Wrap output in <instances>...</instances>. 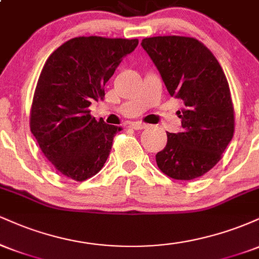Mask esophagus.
Here are the masks:
<instances>
[{"label":"esophagus","mask_w":259,"mask_h":259,"mask_svg":"<svg viewBox=\"0 0 259 259\" xmlns=\"http://www.w3.org/2000/svg\"><path fill=\"white\" fill-rule=\"evenodd\" d=\"M132 126H133L135 130H142V129H146L147 124L141 123V121H135V123L132 124Z\"/></svg>","instance_id":"obj_1"}]
</instances>
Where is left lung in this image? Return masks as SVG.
<instances>
[{"label":"left lung","mask_w":259,"mask_h":259,"mask_svg":"<svg viewBox=\"0 0 259 259\" xmlns=\"http://www.w3.org/2000/svg\"><path fill=\"white\" fill-rule=\"evenodd\" d=\"M170 96L183 100L181 133H167L156 154L160 170L192 180L210 170L234 135V107L228 80L213 53L194 37L154 36L141 42Z\"/></svg>","instance_id":"obj_1"}]
</instances>
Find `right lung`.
<instances>
[{
	"label": "right lung",
	"instance_id": "1",
	"mask_svg": "<svg viewBox=\"0 0 259 259\" xmlns=\"http://www.w3.org/2000/svg\"><path fill=\"white\" fill-rule=\"evenodd\" d=\"M138 38H70L41 70L30 112V130L61 174L84 181L102 169L120 126L90 115L92 101L105 99V85Z\"/></svg>",
	"mask_w": 259,
	"mask_h": 259
}]
</instances>
